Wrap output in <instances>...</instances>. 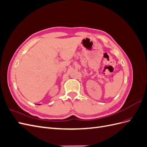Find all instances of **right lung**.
Returning a JSON list of instances; mask_svg holds the SVG:
<instances>
[{"instance_id": "add662e5", "label": "right lung", "mask_w": 147, "mask_h": 147, "mask_svg": "<svg viewBox=\"0 0 147 147\" xmlns=\"http://www.w3.org/2000/svg\"><path fill=\"white\" fill-rule=\"evenodd\" d=\"M38 105H39V104H38Z\"/></svg>"}]
</instances>
